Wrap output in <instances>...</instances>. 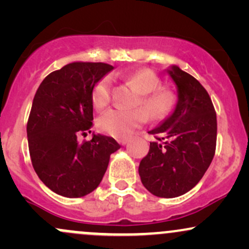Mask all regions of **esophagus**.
<instances>
[{
  "mask_svg": "<svg viewBox=\"0 0 249 249\" xmlns=\"http://www.w3.org/2000/svg\"><path fill=\"white\" fill-rule=\"evenodd\" d=\"M128 141H130V139H128V138H121V139H118V142L121 145H126L127 142H128Z\"/></svg>",
  "mask_w": 249,
  "mask_h": 249,
  "instance_id": "esophagus-1",
  "label": "esophagus"
}]
</instances>
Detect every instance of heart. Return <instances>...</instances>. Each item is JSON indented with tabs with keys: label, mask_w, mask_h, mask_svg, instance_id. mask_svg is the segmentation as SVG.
I'll use <instances>...</instances> for the list:
<instances>
[{
	"label": "heart",
	"mask_w": 249,
	"mask_h": 249,
	"mask_svg": "<svg viewBox=\"0 0 249 249\" xmlns=\"http://www.w3.org/2000/svg\"><path fill=\"white\" fill-rule=\"evenodd\" d=\"M127 81L133 83L141 98L137 105L141 107L112 108L105 112L98 119V128L102 132L116 138L127 137L136 127L146 121V117L153 122H161L167 119L177 107V97L172 91L162 90L160 79L150 69H142L126 76ZM112 95V78L104 76L97 82L92 90L93 107L102 110L111 101Z\"/></svg>",
	"instance_id": "heart-1"
}]
</instances>
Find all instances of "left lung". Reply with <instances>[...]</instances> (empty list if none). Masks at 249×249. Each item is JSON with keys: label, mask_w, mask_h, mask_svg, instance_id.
Wrapping results in <instances>:
<instances>
[{"label": "left lung", "mask_w": 249, "mask_h": 249, "mask_svg": "<svg viewBox=\"0 0 249 249\" xmlns=\"http://www.w3.org/2000/svg\"><path fill=\"white\" fill-rule=\"evenodd\" d=\"M168 75L178 89L174 112L151 130L150 142L139 164L145 188L156 196L176 198L196 186L213 160L216 146V113L200 83L177 65Z\"/></svg>", "instance_id": "1"}]
</instances>
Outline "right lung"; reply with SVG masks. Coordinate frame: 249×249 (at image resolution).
Returning a JSON list of instances; mask_svg holds the SVG:
<instances>
[{"instance_id":"add662e5","label":"right lung","mask_w":249,"mask_h":249,"mask_svg":"<svg viewBox=\"0 0 249 249\" xmlns=\"http://www.w3.org/2000/svg\"><path fill=\"white\" fill-rule=\"evenodd\" d=\"M113 69L107 63L75 62L43 79L28 119V145L34 170L43 184L67 198H81L101 184L111 153L121 145L111 137L90 133L92 90Z\"/></svg>"}]
</instances>
